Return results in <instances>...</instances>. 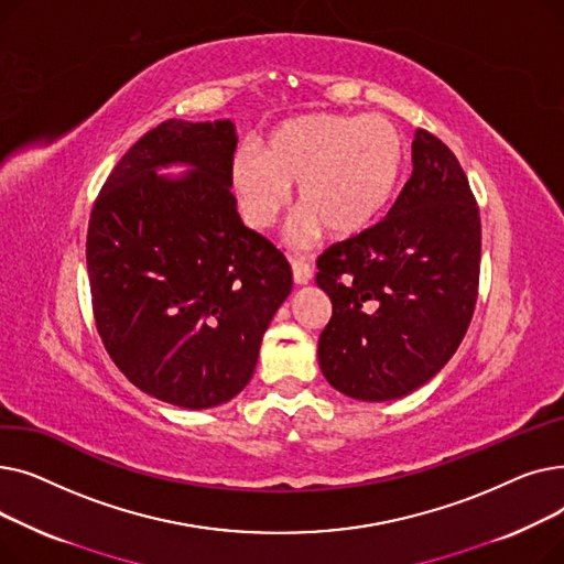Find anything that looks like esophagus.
Segmentation results:
<instances>
[{
  "instance_id": "esophagus-1",
  "label": "esophagus",
  "mask_w": 564,
  "mask_h": 564,
  "mask_svg": "<svg viewBox=\"0 0 564 564\" xmlns=\"http://www.w3.org/2000/svg\"><path fill=\"white\" fill-rule=\"evenodd\" d=\"M292 279L297 285H306L311 279H313V270L311 264L306 260H300V258H292Z\"/></svg>"
}]
</instances>
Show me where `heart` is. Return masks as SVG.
<instances>
[{"label": "heart", "mask_w": 564, "mask_h": 564, "mask_svg": "<svg viewBox=\"0 0 564 564\" xmlns=\"http://www.w3.org/2000/svg\"><path fill=\"white\" fill-rule=\"evenodd\" d=\"M402 132L381 116L302 113L264 134L260 153L240 148L230 162V189L245 224L272 230L297 187L302 217L294 240L306 245L329 230L354 237L387 210L404 166Z\"/></svg>", "instance_id": "1"}]
</instances>
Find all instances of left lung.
Segmentation results:
<instances>
[{"label":"left lung","mask_w":564,"mask_h":564,"mask_svg":"<svg viewBox=\"0 0 564 564\" xmlns=\"http://www.w3.org/2000/svg\"><path fill=\"white\" fill-rule=\"evenodd\" d=\"M389 215L317 258L332 319L317 359L354 400H395L423 387L457 351L480 283V207L451 148L427 130Z\"/></svg>","instance_id":"obj_1"}]
</instances>
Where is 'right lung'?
<instances>
[{
    "label": "right lung",
    "instance_id": "right-lung-1",
    "mask_svg": "<svg viewBox=\"0 0 564 564\" xmlns=\"http://www.w3.org/2000/svg\"><path fill=\"white\" fill-rule=\"evenodd\" d=\"M235 145L230 121L169 118L113 166L88 219V285L107 354L137 389L185 409L247 387L292 290L285 256L237 215ZM175 161L195 171L177 182L154 173Z\"/></svg>",
    "mask_w": 564,
    "mask_h": 564
}]
</instances>
